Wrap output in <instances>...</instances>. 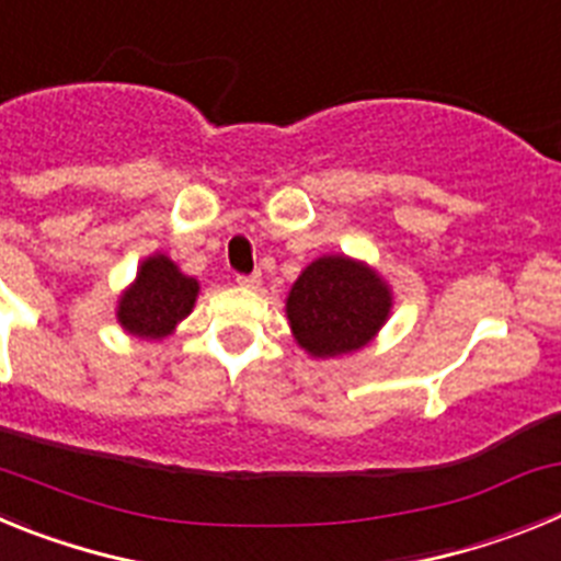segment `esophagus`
Here are the masks:
<instances>
[{"label":"esophagus","instance_id":"34e87169","mask_svg":"<svg viewBox=\"0 0 561 561\" xmlns=\"http://www.w3.org/2000/svg\"><path fill=\"white\" fill-rule=\"evenodd\" d=\"M236 284L241 286V289H257V286H261V275H238Z\"/></svg>","mask_w":561,"mask_h":561}]
</instances>
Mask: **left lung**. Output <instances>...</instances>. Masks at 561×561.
Masks as SVG:
<instances>
[{
    "label": "left lung",
    "instance_id": "8db88e82",
    "mask_svg": "<svg viewBox=\"0 0 561 561\" xmlns=\"http://www.w3.org/2000/svg\"><path fill=\"white\" fill-rule=\"evenodd\" d=\"M393 311V289L376 266L345 252L320 255L286 295L295 342L314 359H336L376 340Z\"/></svg>",
    "mask_w": 561,
    "mask_h": 561
}]
</instances>
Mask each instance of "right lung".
<instances>
[{
	"label": "right lung",
	"instance_id": "obj_1",
	"mask_svg": "<svg viewBox=\"0 0 561 561\" xmlns=\"http://www.w3.org/2000/svg\"><path fill=\"white\" fill-rule=\"evenodd\" d=\"M199 280L176 266L165 252L142 257L131 284L117 297L114 317L126 334L160 342L176 331L196 306Z\"/></svg>",
	"mask_w": 561,
	"mask_h": 561
}]
</instances>
